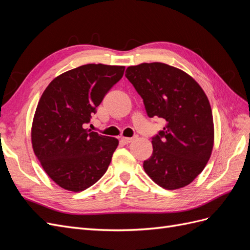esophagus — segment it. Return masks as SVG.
Here are the masks:
<instances>
[{
	"label": "esophagus",
	"mask_w": 250,
	"mask_h": 250,
	"mask_svg": "<svg viewBox=\"0 0 250 250\" xmlns=\"http://www.w3.org/2000/svg\"><path fill=\"white\" fill-rule=\"evenodd\" d=\"M132 140H133L132 138H126V137H122V138H121V141H122V142L125 143V144H129Z\"/></svg>",
	"instance_id": "34e87169"
}]
</instances>
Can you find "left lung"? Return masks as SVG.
<instances>
[{
	"mask_svg": "<svg viewBox=\"0 0 250 250\" xmlns=\"http://www.w3.org/2000/svg\"><path fill=\"white\" fill-rule=\"evenodd\" d=\"M150 118L166 120L152 138L153 152L144 170L156 185L177 190L190 185L206 167L214 147L210 104L190 75L162 62L128 66L125 74Z\"/></svg>",
	"mask_w": 250,
	"mask_h": 250,
	"instance_id": "8db88e82",
	"label": "left lung"
}]
</instances>
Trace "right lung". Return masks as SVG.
<instances>
[{"mask_svg":"<svg viewBox=\"0 0 250 250\" xmlns=\"http://www.w3.org/2000/svg\"><path fill=\"white\" fill-rule=\"evenodd\" d=\"M124 70L123 65H81L53 79L41 97L32 148L44 172L64 190L84 191L108 169L119 141L84 127Z\"/></svg>","mask_w":250,"mask_h":250,"instance_id":"obj_1","label":"right lung"}]
</instances>
